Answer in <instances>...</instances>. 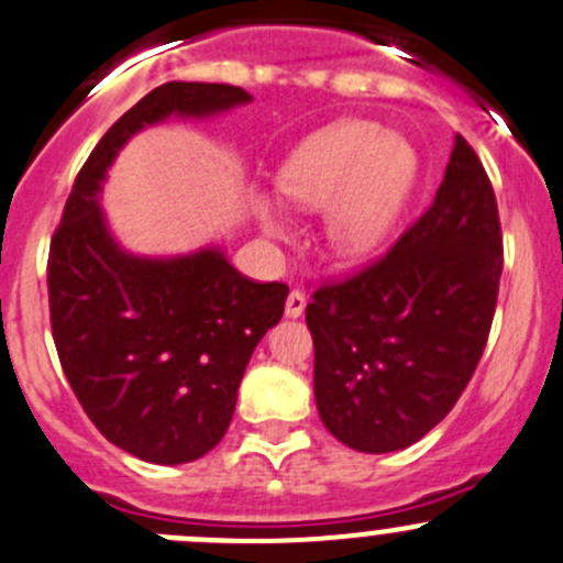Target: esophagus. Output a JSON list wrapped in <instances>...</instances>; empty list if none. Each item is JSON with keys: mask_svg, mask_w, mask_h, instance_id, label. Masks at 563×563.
Here are the masks:
<instances>
[{"mask_svg": "<svg viewBox=\"0 0 563 563\" xmlns=\"http://www.w3.org/2000/svg\"><path fill=\"white\" fill-rule=\"evenodd\" d=\"M303 309H307V296H303V292H298V290H292L290 296H287L285 314H287V318L296 320V318H301Z\"/></svg>", "mask_w": 563, "mask_h": 563, "instance_id": "1", "label": "esophagus"}]
</instances>
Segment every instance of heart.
Segmentation results:
<instances>
[{
  "instance_id": "b5f03b06",
  "label": "heart",
  "mask_w": 563,
  "mask_h": 563,
  "mask_svg": "<svg viewBox=\"0 0 563 563\" xmlns=\"http://www.w3.org/2000/svg\"><path fill=\"white\" fill-rule=\"evenodd\" d=\"M417 154L404 137L371 121H342L314 132L278 168L276 187L298 210H323V238L334 256L365 260L384 245L411 196ZM256 218L273 238L287 232L273 198H256Z\"/></svg>"
}]
</instances>
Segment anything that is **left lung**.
I'll return each mask as SVG.
<instances>
[{"instance_id": "obj_1", "label": "left lung", "mask_w": 563, "mask_h": 563, "mask_svg": "<svg viewBox=\"0 0 563 563\" xmlns=\"http://www.w3.org/2000/svg\"><path fill=\"white\" fill-rule=\"evenodd\" d=\"M503 238L489 176L462 135L426 216L342 285L314 290V400L342 445L393 453L456 406L495 318Z\"/></svg>"}]
</instances>
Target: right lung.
<instances>
[{
  "mask_svg": "<svg viewBox=\"0 0 563 563\" xmlns=\"http://www.w3.org/2000/svg\"><path fill=\"white\" fill-rule=\"evenodd\" d=\"M249 101L234 85L154 88L96 143L52 238L46 278L63 373L93 426L143 462H196L221 442L251 353L282 320L290 290L245 278L221 245L132 254L110 232L101 185L146 126Z\"/></svg>",
  "mask_w": 563,
  "mask_h": 563,
  "instance_id": "1",
  "label": "right lung"
}]
</instances>
